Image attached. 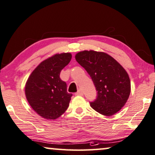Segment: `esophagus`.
Here are the masks:
<instances>
[{
    "label": "esophagus",
    "mask_w": 155,
    "mask_h": 155,
    "mask_svg": "<svg viewBox=\"0 0 155 155\" xmlns=\"http://www.w3.org/2000/svg\"><path fill=\"white\" fill-rule=\"evenodd\" d=\"M75 94H76V95H81V96H82V95H84V92H83L82 90H78V91L77 92H76Z\"/></svg>",
    "instance_id": "34e87169"
}]
</instances>
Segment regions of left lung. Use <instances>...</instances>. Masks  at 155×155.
<instances>
[{"mask_svg": "<svg viewBox=\"0 0 155 155\" xmlns=\"http://www.w3.org/2000/svg\"><path fill=\"white\" fill-rule=\"evenodd\" d=\"M75 59L88 73L97 91L91 107L106 116L118 112L131 92L130 79L123 67L106 53L92 50L77 53Z\"/></svg>", "mask_w": 155, "mask_h": 155, "instance_id": "1", "label": "left lung"}]
</instances>
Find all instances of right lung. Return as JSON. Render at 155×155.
I'll return each mask as SVG.
<instances>
[{
	"label": "right lung",
	"mask_w": 155,
	"mask_h": 155,
	"mask_svg": "<svg viewBox=\"0 0 155 155\" xmlns=\"http://www.w3.org/2000/svg\"><path fill=\"white\" fill-rule=\"evenodd\" d=\"M71 59L70 53L57 54L41 62L31 74L25 85L29 104L40 116L55 120L68 109L72 94L60 78L61 70Z\"/></svg>",
	"instance_id": "1"
}]
</instances>
